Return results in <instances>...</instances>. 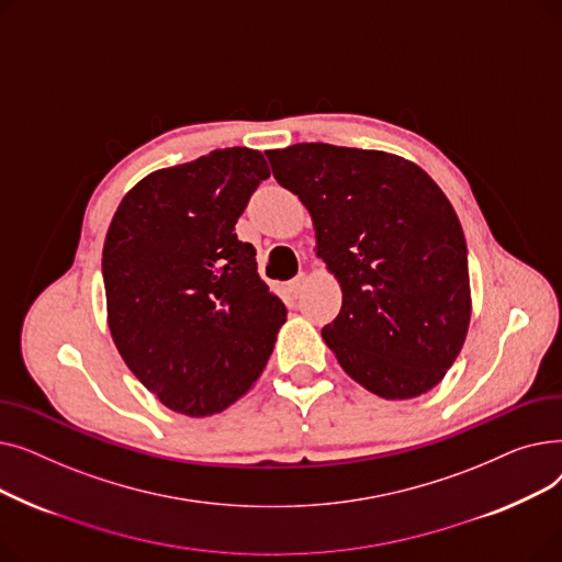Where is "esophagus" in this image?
Returning <instances> with one entry per match:
<instances>
[{"label": "esophagus", "mask_w": 562, "mask_h": 562, "mask_svg": "<svg viewBox=\"0 0 562 562\" xmlns=\"http://www.w3.org/2000/svg\"><path fill=\"white\" fill-rule=\"evenodd\" d=\"M305 284H307V276H305V273H299L296 278H293V280L289 282V291L293 293V296H299V293L305 289Z\"/></svg>", "instance_id": "obj_1"}]
</instances>
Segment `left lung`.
I'll return each mask as SVG.
<instances>
[{
	"mask_svg": "<svg viewBox=\"0 0 562 562\" xmlns=\"http://www.w3.org/2000/svg\"><path fill=\"white\" fill-rule=\"evenodd\" d=\"M280 187L307 206L316 255L341 286L321 330L341 369L403 401L447 375L471 318L467 241L432 177L403 157L296 143L266 153Z\"/></svg>",
	"mask_w": 562,
	"mask_h": 562,
	"instance_id": "1",
	"label": "left lung"
}]
</instances>
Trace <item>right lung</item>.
Wrapping results in <instances>:
<instances>
[{"label": "right lung", "instance_id": "1", "mask_svg": "<svg viewBox=\"0 0 562 562\" xmlns=\"http://www.w3.org/2000/svg\"><path fill=\"white\" fill-rule=\"evenodd\" d=\"M269 164L225 147L155 170L123 198L102 250L106 321L130 371L166 407L210 417L263 371L284 303L234 225Z\"/></svg>", "mask_w": 562, "mask_h": 562}]
</instances>
